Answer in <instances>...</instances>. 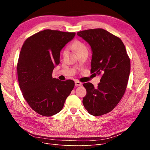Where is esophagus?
<instances>
[{"label": "esophagus", "mask_w": 150, "mask_h": 150, "mask_svg": "<svg viewBox=\"0 0 150 150\" xmlns=\"http://www.w3.org/2000/svg\"><path fill=\"white\" fill-rule=\"evenodd\" d=\"M75 85L76 86H79L82 85V83L79 82V81H75Z\"/></svg>", "instance_id": "esophagus-1"}]
</instances>
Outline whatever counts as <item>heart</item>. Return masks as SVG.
Masks as SVG:
<instances>
[{"mask_svg": "<svg viewBox=\"0 0 150 150\" xmlns=\"http://www.w3.org/2000/svg\"><path fill=\"white\" fill-rule=\"evenodd\" d=\"M72 47H73V48L76 49V50L78 52H79L83 51H88V49L86 47V46L84 44L81 42H77L74 44ZM66 53V50H64V52H63V55H65Z\"/></svg>", "mask_w": 150, "mask_h": 150, "instance_id": "1", "label": "heart"}]
</instances>
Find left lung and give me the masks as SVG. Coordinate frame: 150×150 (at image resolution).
Listing matches in <instances>:
<instances>
[{
  "mask_svg": "<svg viewBox=\"0 0 150 150\" xmlns=\"http://www.w3.org/2000/svg\"><path fill=\"white\" fill-rule=\"evenodd\" d=\"M78 36L91 47V73L100 75L98 87L84 83L86 95L83 103L93 116H102L111 111L123 96L130 72V59L122 40L103 29L78 32Z\"/></svg>",
  "mask_w": 150,
  "mask_h": 150,
  "instance_id": "8db88e82",
  "label": "left lung"
}]
</instances>
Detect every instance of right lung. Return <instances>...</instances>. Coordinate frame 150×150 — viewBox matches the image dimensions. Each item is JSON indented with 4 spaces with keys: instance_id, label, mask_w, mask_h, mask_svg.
<instances>
[{
    "instance_id": "add662e5",
    "label": "right lung",
    "mask_w": 150,
    "mask_h": 150,
    "mask_svg": "<svg viewBox=\"0 0 150 150\" xmlns=\"http://www.w3.org/2000/svg\"><path fill=\"white\" fill-rule=\"evenodd\" d=\"M75 33L46 29L33 35L22 46L17 63V76L23 97L38 114L51 116L62 110L74 87L72 80L52 78L60 62V52Z\"/></svg>"
}]
</instances>
